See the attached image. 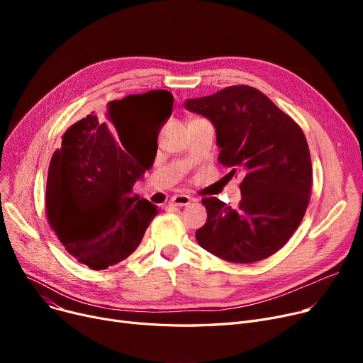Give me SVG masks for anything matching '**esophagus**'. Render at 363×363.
Returning <instances> with one entry per match:
<instances>
[{
  "mask_svg": "<svg viewBox=\"0 0 363 363\" xmlns=\"http://www.w3.org/2000/svg\"><path fill=\"white\" fill-rule=\"evenodd\" d=\"M169 203H170L172 206H178V207L186 206V204L191 203V197L185 196V194H177V196H174V197H172V199L169 200Z\"/></svg>",
  "mask_w": 363,
  "mask_h": 363,
  "instance_id": "1",
  "label": "esophagus"
}]
</instances>
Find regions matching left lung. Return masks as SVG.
Here are the masks:
<instances>
[{
	"label": "left lung",
	"mask_w": 363,
	"mask_h": 363,
	"mask_svg": "<svg viewBox=\"0 0 363 363\" xmlns=\"http://www.w3.org/2000/svg\"><path fill=\"white\" fill-rule=\"evenodd\" d=\"M211 121L220 148L219 163L240 170L237 208L216 197L203 199L206 223L196 238L226 262L269 257L300 225L312 189V162L300 126L253 86L235 85L184 103Z\"/></svg>",
	"instance_id": "left-lung-1"
}]
</instances>
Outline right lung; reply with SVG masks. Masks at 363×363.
<instances>
[{
  "mask_svg": "<svg viewBox=\"0 0 363 363\" xmlns=\"http://www.w3.org/2000/svg\"><path fill=\"white\" fill-rule=\"evenodd\" d=\"M174 107V95L155 89L107 104L63 135L47 179V216L57 238L78 262L101 271L140 245L157 206L132 193L155 162L141 141L140 121L159 130Z\"/></svg>",
  "mask_w": 363,
  "mask_h": 363,
  "instance_id": "1",
  "label": "right lung"
}]
</instances>
